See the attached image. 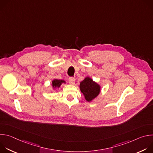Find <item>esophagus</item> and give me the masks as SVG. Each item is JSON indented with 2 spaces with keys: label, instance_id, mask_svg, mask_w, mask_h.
Segmentation results:
<instances>
[{
  "label": "esophagus",
  "instance_id": "obj_1",
  "mask_svg": "<svg viewBox=\"0 0 153 153\" xmlns=\"http://www.w3.org/2000/svg\"><path fill=\"white\" fill-rule=\"evenodd\" d=\"M75 79L74 77H70L68 79V82L70 84H72V85H74L75 83Z\"/></svg>",
  "mask_w": 153,
  "mask_h": 153
}]
</instances>
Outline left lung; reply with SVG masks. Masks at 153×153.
I'll return each mask as SVG.
<instances>
[{"label":"left lung","instance_id":"left-lung-1","mask_svg":"<svg viewBox=\"0 0 153 153\" xmlns=\"http://www.w3.org/2000/svg\"><path fill=\"white\" fill-rule=\"evenodd\" d=\"M80 90L86 101L91 102L100 93V86L92 79L86 77L80 83Z\"/></svg>","mask_w":153,"mask_h":153}]
</instances>
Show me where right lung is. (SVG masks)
<instances>
[{
	"instance_id": "right-lung-1",
	"label": "right lung",
	"mask_w": 153,
	"mask_h": 153,
	"mask_svg": "<svg viewBox=\"0 0 153 153\" xmlns=\"http://www.w3.org/2000/svg\"><path fill=\"white\" fill-rule=\"evenodd\" d=\"M62 83H65V81L63 80H58L54 79L52 81V86L53 88H59Z\"/></svg>"
}]
</instances>
